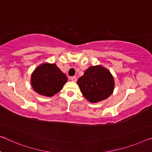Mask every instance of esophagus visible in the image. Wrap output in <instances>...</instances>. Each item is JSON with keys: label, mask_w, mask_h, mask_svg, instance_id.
<instances>
[{"label": "esophagus", "mask_w": 152, "mask_h": 152, "mask_svg": "<svg viewBox=\"0 0 152 152\" xmlns=\"http://www.w3.org/2000/svg\"><path fill=\"white\" fill-rule=\"evenodd\" d=\"M70 79H71L72 81H74V82H76V81H77V77H72L70 78Z\"/></svg>", "instance_id": "34e87169"}]
</instances>
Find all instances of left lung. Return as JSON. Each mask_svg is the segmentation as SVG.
<instances>
[{"label": "left lung", "instance_id": "obj_1", "mask_svg": "<svg viewBox=\"0 0 152 152\" xmlns=\"http://www.w3.org/2000/svg\"><path fill=\"white\" fill-rule=\"evenodd\" d=\"M77 85L83 96L95 103L107 99L112 94L115 81L108 69L101 65L90 66L77 80Z\"/></svg>", "mask_w": 152, "mask_h": 152}]
</instances>
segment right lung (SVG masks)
I'll return each mask as SVG.
<instances>
[{"mask_svg": "<svg viewBox=\"0 0 152 152\" xmlns=\"http://www.w3.org/2000/svg\"><path fill=\"white\" fill-rule=\"evenodd\" d=\"M68 79L56 64L48 62L39 65L32 73L30 83L39 94L51 97L62 90Z\"/></svg>", "mask_w": 152, "mask_h": 152, "instance_id": "obj_1", "label": "right lung"}]
</instances>
